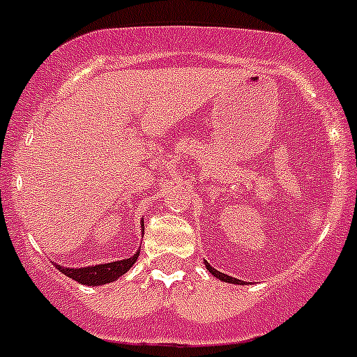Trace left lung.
Returning a JSON list of instances; mask_svg holds the SVG:
<instances>
[{"instance_id": "obj_1", "label": "left lung", "mask_w": 357, "mask_h": 357, "mask_svg": "<svg viewBox=\"0 0 357 357\" xmlns=\"http://www.w3.org/2000/svg\"><path fill=\"white\" fill-rule=\"evenodd\" d=\"M204 266H206V269H208L209 273H211L213 276H215V278H218V280H222V282H225V284H236V285H245V282H243V280H238V278H232V276H229V275H225V273H220L218 269H215V268H211V266L208 264V262L204 261Z\"/></svg>"}]
</instances>
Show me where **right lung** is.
Segmentation results:
<instances>
[{
	"mask_svg": "<svg viewBox=\"0 0 357 357\" xmlns=\"http://www.w3.org/2000/svg\"><path fill=\"white\" fill-rule=\"evenodd\" d=\"M141 229L142 236H144V218L141 220ZM141 250H137L132 257L121 259V261L107 262V264H95V266H86V268H63V266L54 264L63 275L70 276L72 280H75L77 284L89 285V287H96V285H105L111 284L114 280H118L119 276L125 275L135 261H137Z\"/></svg>",
	"mask_w": 357,
	"mask_h": 357,
	"instance_id": "add662e5",
	"label": "right lung"
}]
</instances>
